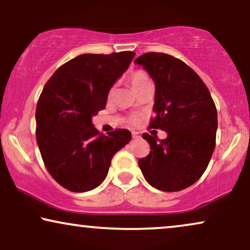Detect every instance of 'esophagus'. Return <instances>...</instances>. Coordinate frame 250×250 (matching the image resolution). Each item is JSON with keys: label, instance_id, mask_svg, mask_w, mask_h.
Wrapping results in <instances>:
<instances>
[{"label": "esophagus", "instance_id": "esophagus-1", "mask_svg": "<svg viewBox=\"0 0 250 250\" xmlns=\"http://www.w3.org/2000/svg\"><path fill=\"white\" fill-rule=\"evenodd\" d=\"M132 136L134 139H140L142 136V133L138 132V131H132Z\"/></svg>", "mask_w": 250, "mask_h": 250}]
</instances>
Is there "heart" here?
Here are the masks:
<instances>
[{"instance_id":"1","label":"heart","mask_w":250,"mask_h":250,"mask_svg":"<svg viewBox=\"0 0 250 250\" xmlns=\"http://www.w3.org/2000/svg\"><path fill=\"white\" fill-rule=\"evenodd\" d=\"M129 82H131L133 88H134L135 91H138L140 87L143 86V85L149 83L150 78L148 75L145 73V71L138 70V71H134V73H132L131 75H129ZM112 92H114V88L110 91V94L112 93ZM136 122H138V119H136L135 117L131 118V123H133V124H135Z\"/></svg>"}]
</instances>
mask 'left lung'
Returning <instances> with one entry per match:
<instances>
[{
    "mask_svg": "<svg viewBox=\"0 0 250 250\" xmlns=\"http://www.w3.org/2000/svg\"><path fill=\"white\" fill-rule=\"evenodd\" d=\"M134 62L156 85V117L150 127L167 132L164 140L143 133L151 150L139 160V167L156 189L183 190L196 183L209 164L216 140V107L203 80L180 59L150 52Z\"/></svg>",
    "mask_w": 250,
    "mask_h": 250,
    "instance_id": "left-lung-1",
    "label": "left lung"
}]
</instances>
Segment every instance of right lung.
<instances>
[{
	"label": "right lung",
	"mask_w": 250,
	"mask_h": 250,
	"mask_svg": "<svg viewBox=\"0 0 250 250\" xmlns=\"http://www.w3.org/2000/svg\"><path fill=\"white\" fill-rule=\"evenodd\" d=\"M132 51L81 54L56 70L36 105V141L47 172L73 192H86L107 177L111 158L131 141L127 129L99 134L92 118L134 59Z\"/></svg>",
	"instance_id": "1"
}]
</instances>
